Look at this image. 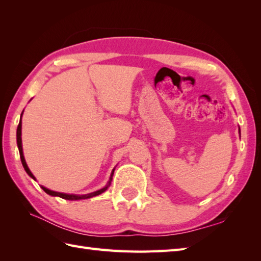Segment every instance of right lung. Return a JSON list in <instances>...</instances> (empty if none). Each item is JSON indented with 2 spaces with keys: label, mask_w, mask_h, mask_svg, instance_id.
I'll return each mask as SVG.
<instances>
[{
  "label": "right lung",
  "mask_w": 261,
  "mask_h": 261,
  "mask_svg": "<svg viewBox=\"0 0 261 261\" xmlns=\"http://www.w3.org/2000/svg\"><path fill=\"white\" fill-rule=\"evenodd\" d=\"M22 116V114H21ZM21 120H20V123L18 125V129H16V142H18V148H19V152H20V158H21V163L22 165H23L24 167V170L27 171V174L29 175L30 177H32L33 179H35V176L32 175V173L30 171V169L28 168L27 166V163L24 160V156H23V151H22V141H21ZM113 173H114V169L112 171V175H111V178H110V181L109 184L111 182V180H112V176H113ZM109 186V185H108ZM108 186H105L104 188H102V190L99 191H96L94 193H91V194H86V195H73V194H64V193H58V192H54V191H50L48 190V188L41 186V188L43 191H45L47 194H49V195L51 196H59L62 198H65V199H69V201H76V199H85V198H90V197H93V196H96V195H99V194H102L103 192H105L108 190Z\"/></svg>",
  "instance_id": "add662e5"
}]
</instances>
